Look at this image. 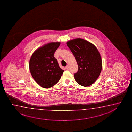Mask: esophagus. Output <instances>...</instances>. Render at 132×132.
I'll return each mask as SVG.
<instances>
[{"label":"esophagus","instance_id":"esophagus-1","mask_svg":"<svg viewBox=\"0 0 132 132\" xmlns=\"http://www.w3.org/2000/svg\"><path fill=\"white\" fill-rule=\"evenodd\" d=\"M65 69H68L69 68V66H68V65H67V66H66V67H65Z\"/></svg>","mask_w":132,"mask_h":132}]
</instances>
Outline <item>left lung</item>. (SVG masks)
Returning a JSON list of instances; mask_svg holds the SVG:
<instances>
[{"label":"left lung","instance_id":"obj_1","mask_svg":"<svg viewBox=\"0 0 132 132\" xmlns=\"http://www.w3.org/2000/svg\"><path fill=\"white\" fill-rule=\"evenodd\" d=\"M67 45L78 65V71L74 75L75 81L83 86L94 84L102 68V61L97 48L93 44L80 38L68 41Z\"/></svg>","mask_w":132,"mask_h":132}]
</instances>
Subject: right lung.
Wrapping results in <instances>:
<instances>
[{"mask_svg": "<svg viewBox=\"0 0 132 132\" xmlns=\"http://www.w3.org/2000/svg\"><path fill=\"white\" fill-rule=\"evenodd\" d=\"M60 42L46 44L34 52L29 61V69L35 81L40 86L48 88L60 80L64 70L54 56L60 45Z\"/></svg>", "mask_w": 132, "mask_h": 132, "instance_id": "1", "label": "right lung"}]
</instances>
